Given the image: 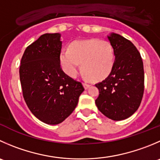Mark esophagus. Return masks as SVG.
<instances>
[{
    "instance_id": "34e87169",
    "label": "esophagus",
    "mask_w": 160,
    "mask_h": 160,
    "mask_svg": "<svg viewBox=\"0 0 160 160\" xmlns=\"http://www.w3.org/2000/svg\"><path fill=\"white\" fill-rule=\"evenodd\" d=\"M83 86H84L85 89H88V88H90V86H91V85L88 84V83H83Z\"/></svg>"
}]
</instances>
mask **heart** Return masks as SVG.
<instances>
[{
    "instance_id": "obj_1",
    "label": "heart",
    "mask_w": 160,
    "mask_h": 160,
    "mask_svg": "<svg viewBox=\"0 0 160 160\" xmlns=\"http://www.w3.org/2000/svg\"><path fill=\"white\" fill-rule=\"evenodd\" d=\"M60 61L65 72L70 77L77 75L82 63V70L88 78L100 81L111 72L114 64V52L111 44L96 39L74 41L69 50L62 51Z\"/></svg>"
}]
</instances>
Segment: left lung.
Instances as JSON below:
<instances>
[{"instance_id":"obj_1","label":"left lung","mask_w":160,"mask_h":160,"mask_svg":"<svg viewBox=\"0 0 160 160\" xmlns=\"http://www.w3.org/2000/svg\"><path fill=\"white\" fill-rule=\"evenodd\" d=\"M115 61L109 75L96 83L99 95L95 104L99 111L112 120H122L138 110L144 94L143 62L131 41L121 35L108 37Z\"/></svg>"}]
</instances>
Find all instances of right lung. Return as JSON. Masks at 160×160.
I'll return each instance as SVG.
<instances>
[{
  "mask_svg": "<svg viewBox=\"0 0 160 160\" xmlns=\"http://www.w3.org/2000/svg\"><path fill=\"white\" fill-rule=\"evenodd\" d=\"M60 33H45L28 46L21 59L22 95L31 112L48 124H58L73 112L84 91L60 65Z\"/></svg>",
  "mask_w": 160,
  "mask_h": 160,
  "instance_id": "1",
  "label": "right lung"
}]
</instances>
